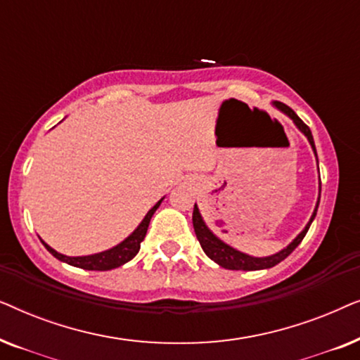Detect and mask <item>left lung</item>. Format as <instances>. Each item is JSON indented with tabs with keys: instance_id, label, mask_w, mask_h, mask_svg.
I'll return each instance as SVG.
<instances>
[{
	"instance_id": "left-lung-1",
	"label": "left lung",
	"mask_w": 360,
	"mask_h": 360,
	"mask_svg": "<svg viewBox=\"0 0 360 360\" xmlns=\"http://www.w3.org/2000/svg\"><path fill=\"white\" fill-rule=\"evenodd\" d=\"M274 105L277 106L280 111H283L288 117H292L293 122H295V124H297L298 129L302 131L303 134L308 137L309 144H311L313 150H314V155H316V147H314V141H313V136H311V131H309V127L304 124L302 120H300L297 112H295L290 106L283 105V103H280V101H274ZM318 206H319V198H318L316 208H314L313 214H311V219H309V223L304 226V229L302 231V233H300L297 238L293 239V243H290L283 250H280V252L274 254V255H269V257H252V255L239 252V250L233 249V248H231V245L224 244L223 240L216 238V236L208 229V226L205 224V221H203V218H201L200 210H198V206H196V205H195V208H193V228H195L196 238H198L200 244H201V249L205 250V254L208 255L211 260H214V262L218 264V265H221V267L229 269V270H260V269H270V267H274V265H277V264L282 262L283 259H287L288 255L292 254L293 250L298 248V244L302 243L304 236H307L309 226H311L313 219H314V216H316Z\"/></svg>"
}]
</instances>
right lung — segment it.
<instances>
[{"mask_svg": "<svg viewBox=\"0 0 360 360\" xmlns=\"http://www.w3.org/2000/svg\"><path fill=\"white\" fill-rule=\"evenodd\" d=\"M162 200H159L154 206H152V208L149 210V213L146 214V218L142 219V223L137 226V229L129 236V238H126L121 244L115 245L112 249L105 250V252H98L93 255H83V257H68V255L58 254L57 250H53L51 245H47L44 240H42V244H44V248H46L49 252L53 255V257L62 260V262L70 264V265H73V267H80L85 270H101V272L103 270H111V269L121 267L122 264L129 262V260L132 257H136V254L139 252L141 243L146 238V233H147V228H149L152 214L155 213L157 208H159Z\"/></svg>", "mask_w": 360, "mask_h": 360, "instance_id": "add662e5", "label": "right lung"}]
</instances>
